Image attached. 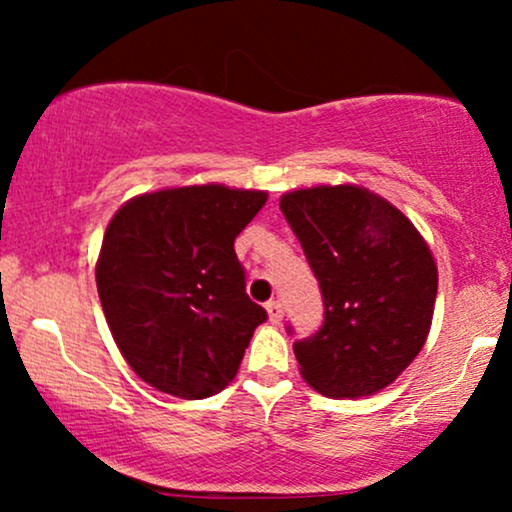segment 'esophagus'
Segmentation results:
<instances>
[{
	"instance_id": "esophagus-1",
	"label": "esophagus",
	"mask_w": 512,
	"mask_h": 512,
	"mask_svg": "<svg viewBox=\"0 0 512 512\" xmlns=\"http://www.w3.org/2000/svg\"><path fill=\"white\" fill-rule=\"evenodd\" d=\"M267 313H269V320H272L274 325H279L281 317H284V308H281L279 301H269L267 303Z\"/></svg>"
}]
</instances>
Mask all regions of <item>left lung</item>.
<instances>
[{
    "label": "left lung",
    "instance_id": "1",
    "mask_svg": "<svg viewBox=\"0 0 512 512\" xmlns=\"http://www.w3.org/2000/svg\"><path fill=\"white\" fill-rule=\"evenodd\" d=\"M279 207L325 303L320 330L293 344L305 383L351 399L395 383L431 330L438 269L426 240L402 211L358 185L293 190Z\"/></svg>",
    "mask_w": 512,
    "mask_h": 512
}]
</instances>
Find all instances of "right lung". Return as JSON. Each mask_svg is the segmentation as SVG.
Here are the masks:
<instances>
[{
    "label": "right lung",
    "mask_w": 512,
    "mask_h": 512,
    "mask_svg": "<svg viewBox=\"0 0 512 512\" xmlns=\"http://www.w3.org/2000/svg\"><path fill=\"white\" fill-rule=\"evenodd\" d=\"M264 202L260 190L190 185L117 209L96 284L117 349L144 383L204 399L236 378L267 313L245 293L233 243Z\"/></svg>",
    "instance_id": "add662e5"
}]
</instances>
